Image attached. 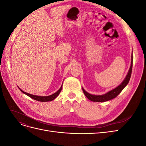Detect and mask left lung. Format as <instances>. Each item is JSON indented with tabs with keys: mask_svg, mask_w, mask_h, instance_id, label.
I'll use <instances>...</instances> for the list:
<instances>
[{
	"mask_svg": "<svg viewBox=\"0 0 146 146\" xmlns=\"http://www.w3.org/2000/svg\"><path fill=\"white\" fill-rule=\"evenodd\" d=\"M132 66H133V55H131V66H130L129 72H128L127 76L125 77L124 80H123V81L120 84V85L116 88H114V89L110 91L109 92H107V93L103 95H93V94H91L90 93H88V92H87L82 88L83 93L85 94V96L88 99L92 102H103L108 101L110 100H111L114 98H116V97L118 96V94L123 90V88L127 86V84L129 82V80L131 77V71H132Z\"/></svg>",
	"mask_w": 146,
	"mask_h": 146,
	"instance_id": "8db88e82",
	"label": "left lung"
}]
</instances>
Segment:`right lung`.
Returning a JSON list of instances; mask_svg holds the SVG:
<instances>
[{
  "label": "right lung",
  "instance_id": "right-lung-1",
  "mask_svg": "<svg viewBox=\"0 0 146 146\" xmlns=\"http://www.w3.org/2000/svg\"><path fill=\"white\" fill-rule=\"evenodd\" d=\"M62 86L63 85H61V86L60 87V89L57 91L56 92H55L54 94H53L52 95L50 96H36V95H33V94H30L29 93H27V92H25L24 91H23L22 90H21L19 88V90L23 92L24 94H26L27 96H29L30 98H31L32 99H34V100H36L38 101H40V102H48V101H52L54 99H55L57 96H58L60 92L61 91V89H62Z\"/></svg>",
  "mask_w": 146,
  "mask_h": 146
}]
</instances>
